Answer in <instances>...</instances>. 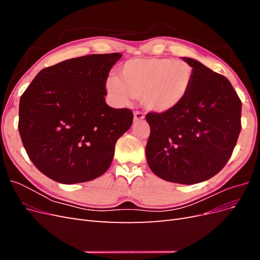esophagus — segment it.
Listing matches in <instances>:
<instances>
[{"mask_svg": "<svg viewBox=\"0 0 260 260\" xmlns=\"http://www.w3.org/2000/svg\"><path fill=\"white\" fill-rule=\"evenodd\" d=\"M145 118L144 114L141 113V112H136L135 113V117H133V119H135V121H140V120H143Z\"/></svg>", "mask_w": 260, "mask_h": 260, "instance_id": "34e87169", "label": "esophagus"}]
</instances>
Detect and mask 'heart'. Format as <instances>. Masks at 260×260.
Instances as JSON below:
<instances>
[{
  "instance_id": "b5f03b06",
  "label": "heart",
  "mask_w": 260,
  "mask_h": 260,
  "mask_svg": "<svg viewBox=\"0 0 260 260\" xmlns=\"http://www.w3.org/2000/svg\"><path fill=\"white\" fill-rule=\"evenodd\" d=\"M119 77L109 76L105 81L108 95L118 106H127L133 99L140 98L147 111L168 113L190 93L194 69L182 59L132 58L120 67Z\"/></svg>"
}]
</instances>
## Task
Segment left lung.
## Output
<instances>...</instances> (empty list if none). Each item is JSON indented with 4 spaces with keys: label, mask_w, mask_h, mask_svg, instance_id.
I'll return each mask as SVG.
<instances>
[{
    "label": "left lung",
    "mask_w": 260,
    "mask_h": 260,
    "mask_svg": "<svg viewBox=\"0 0 260 260\" xmlns=\"http://www.w3.org/2000/svg\"><path fill=\"white\" fill-rule=\"evenodd\" d=\"M186 99L168 113H148L151 127L147 164L162 180L180 184L206 181L221 170L232 155L241 131L242 102L232 84L193 58Z\"/></svg>",
    "instance_id": "8db88e82"
}]
</instances>
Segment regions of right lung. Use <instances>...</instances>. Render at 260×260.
Returning a JSON list of instances; mask_svg holds the SVG:
<instances>
[{"instance_id":"obj_1","label":"right lung","mask_w":260,"mask_h":260,"mask_svg":"<svg viewBox=\"0 0 260 260\" xmlns=\"http://www.w3.org/2000/svg\"><path fill=\"white\" fill-rule=\"evenodd\" d=\"M119 53L91 54L39 73L22 93L18 129L43 175L62 184L91 181L109 168L115 144L133 121L105 102V81Z\"/></svg>"}]
</instances>
